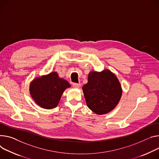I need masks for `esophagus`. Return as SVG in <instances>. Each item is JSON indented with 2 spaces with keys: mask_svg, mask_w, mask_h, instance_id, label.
<instances>
[{
  "mask_svg": "<svg viewBox=\"0 0 159 159\" xmlns=\"http://www.w3.org/2000/svg\"><path fill=\"white\" fill-rule=\"evenodd\" d=\"M80 86V83H74L73 84V87L75 89H79Z\"/></svg>",
  "mask_w": 159,
  "mask_h": 159,
  "instance_id": "esophagus-1",
  "label": "esophagus"
}]
</instances>
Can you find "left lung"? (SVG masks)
<instances>
[{
  "label": "left lung",
  "mask_w": 159,
  "mask_h": 159,
  "mask_svg": "<svg viewBox=\"0 0 159 159\" xmlns=\"http://www.w3.org/2000/svg\"><path fill=\"white\" fill-rule=\"evenodd\" d=\"M88 83L82 91L88 108L97 115H104L113 110L120 102L122 94L120 83L108 69L102 71H91Z\"/></svg>",
  "instance_id": "8db88e82"
}]
</instances>
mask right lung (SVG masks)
Returning <instances> with one entry per match:
<instances>
[{"label": "right lung", "instance_id": "right-lung-1", "mask_svg": "<svg viewBox=\"0 0 159 159\" xmlns=\"http://www.w3.org/2000/svg\"><path fill=\"white\" fill-rule=\"evenodd\" d=\"M71 87L69 82L60 78L57 72L35 77L30 84V94L40 107L50 110L58 105L63 92Z\"/></svg>", "mask_w": 159, "mask_h": 159}]
</instances>
